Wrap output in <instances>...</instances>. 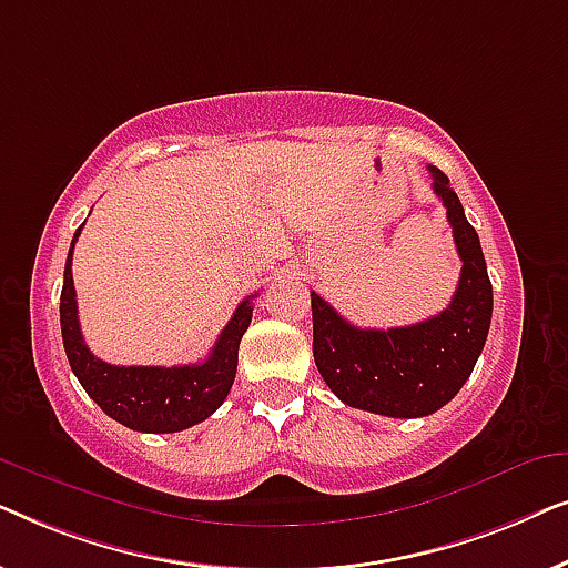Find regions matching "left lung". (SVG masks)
<instances>
[{
    "instance_id": "left-lung-1",
    "label": "left lung",
    "mask_w": 568,
    "mask_h": 568,
    "mask_svg": "<svg viewBox=\"0 0 568 568\" xmlns=\"http://www.w3.org/2000/svg\"><path fill=\"white\" fill-rule=\"evenodd\" d=\"M429 173L463 261L447 310L406 328H356L310 292L317 372L336 398L369 414L418 418L447 406L476 367L491 325L494 292L478 232L465 220L449 178L434 165Z\"/></svg>"
}]
</instances>
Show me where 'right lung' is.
I'll return each mask as SVG.
<instances>
[{
    "label": "right lung",
    "instance_id": "add662e5",
    "mask_svg": "<svg viewBox=\"0 0 568 568\" xmlns=\"http://www.w3.org/2000/svg\"><path fill=\"white\" fill-rule=\"evenodd\" d=\"M82 227L74 232L61 286V338L69 367L84 393L105 410L113 422L134 432L173 434L201 424L227 398L237 372L240 338L253 317V297L240 302L235 315L224 325L212 354L199 364L183 367H119L98 359L84 344L77 317V292L72 278V253Z\"/></svg>",
    "mask_w": 568,
    "mask_h": 568
}]
</instances>
